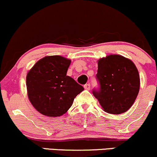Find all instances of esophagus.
Here are the masks:
<instances>
[{
  "mask_svg": "<svg viewBox=\"0 0 157 157\" xmlns=\"http://www.w3.org/2000/svg\"><path fill=\"white\" fill-rule=\"evenodd\" d=\"M90 87H91V86H90L89 83H87L84 86V89H86V90H89L90 89Z\"/></svg>",
  "mask_w": 157,
  "mask_h": 157,
  "instance_id": "34e87169",
  "label": "esophagus"
}]
</instances>
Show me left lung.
Here are the masks:
<instances>
[{"label":"left lung","instance_id":"left-lung-1","mask_svg":"<svg viewBox=\"0 0 157 157\" xmlns=\"http://www.w3.org/2000/svg\"><path fill=\"white\" fill-rule=\"evenodd\" d=\"M97 79L100 89L92 92L105 112L120 114L132 106L140 91V79L131 60L119 55L100 58Z\"/></svg>","mask_w":157,"mask_h":157}]
</instances>
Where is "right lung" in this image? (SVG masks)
<instances>
[{
	"label": "right lung",
	"instance_id": "1",
	"mask_svg": "<svg viewBox=\"0 0 157 157\" xmlns=\"http://www.w3.org/2000/svg\"><path fill=\"white\" fill-rule=\"evenodd\" d=\"M71 60L46 56L37 61L26 75L27 94L34 108L45 116L60 117L72 105L82 86L67 76Z\"/></svg>",
	"mask_w": 157,
	"mask_h": 157
}]
</instances>
